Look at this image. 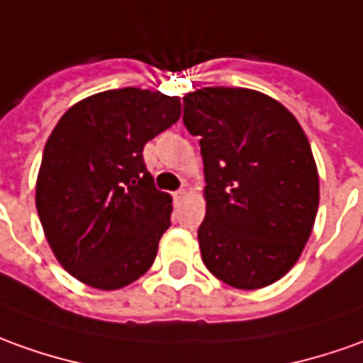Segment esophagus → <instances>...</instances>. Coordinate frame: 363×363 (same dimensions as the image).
<instances>
[{
  "instance_id": "obj_1",
  "label": "esophagus",
  "mask_w": 363,
  "mask_h": 363,
  "mask_svg": "<svg viewBox=\"0 0 363 363\" xmlns=\"http://www.w3.org/2000/svg\"><path fill=\"white\" fill-rule=\"evenodd\" d=\"M186 196V189H177V191H174V199H182V197Z\"/></svg>"
}]
</instances>
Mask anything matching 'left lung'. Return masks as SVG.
Wrapping results in <instances>:
<instances>
[{"instance_id": "left-lung-1", "label": "left lung", "mask_w": 363, "mask_h": 363, "mask_svg": "<svg viewBox=\"0 0 363 363\" xmlns=\"http://www.w3.org/2000/svg\"><path fill=\"white\" fill-rule=\"evenodd\" d=\"M184 124L203 157L206 267L241 291L277 282L318 211V169L298 120L262 92L207 86L184 96Z\"/></svg>"}]
</instances>
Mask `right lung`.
Instances as JSON below:
<instances>
[{"label":"right lung","mask_w":363,"mask_h":363,"mask_svg":"<svg viewBox=\"0 0 363 363\" xmlns=\"http://www.w3.org/2000/svg\"><path fill=\"white\" fill-rule=\"evenodd\" d=\"M179 114L177 96L128 86L92 94L57 122L35 206L52 253L74 279L116 291L152 267L172 225V197L156 189L142 150Z\"/></svg>","instance_id":"add662e5"}]
</instances>
